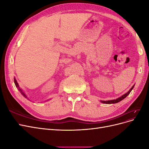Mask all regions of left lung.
Returning a JSON list of instances; mask_svg holds the SVG:
<instances>
[{
    "instance_id": "8db88e82",
    "label": "left lung",
    "mask_w": 149,
    "mask_h": 149,
    "mask_svg": "<svg viewBox=\"0 0 149 149\" xmlns=\"http://www.w3.org/2000/svg\"><path fill=\"white\" fill-rule=\"evenodd\" d=\"M134 85L133 86L130 88V89L129 90V91L127 93H125V94H124L123 96H122L121 97H119V98H118V99H116V100H111V101H101V102H102V103H105V104H114V103H117V102H119V101H122L123 100H124V99L125 98V97H127L129 94H130V93L131 92V91L132 90V89L134 88Z\"/></svg>"
}]
</instances>
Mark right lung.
I'll return each instance as SVG.
<instances>
[{
  "instance_id": "1",
  "label": "right lung",
  "mask_w": 149,
  "mask_h": 149,
  "mask_svg": "<svg viewBox=\"0 0 149 149\" xmlns=\"http://www.w3.org/2000/svg\"><path fill=\"white\" fill-rule=\"evenodd\" d=\"M14 83H15V86H16V87H17V88H19V91L21 92V93L22 94H23V95L25 97H26V95H25V94L23 93V92H22V90L19 88V84H18V83H17V81H16V79H14Z\"/></svg>"
}]
</instances>
